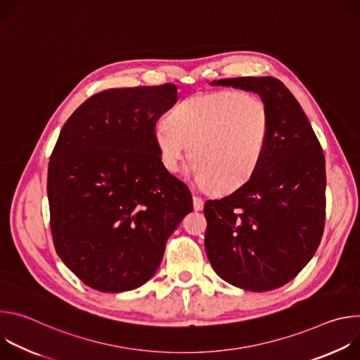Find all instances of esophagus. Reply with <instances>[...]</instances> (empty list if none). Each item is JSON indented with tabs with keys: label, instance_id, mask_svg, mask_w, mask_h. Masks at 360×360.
Returning a JSON list of instances; mask_svg holds the SVG:
<instances>
[{
	"label": "esophagus",
	"instance_id": "esophagus-1",
	"mask_svg": "<svg viewBox=\"0 0 360 360\" xmlns=\"http://www.w3.org/2000/svg\"><path fill=\"white\" fill-rule=\"evenodd\" d=\"M193 210L195 211H202V208H203V199L202 198H199V196H193Z\"/></svg>",
	"mask_w": 360,
	"mask_h": 360
}]
</instances>
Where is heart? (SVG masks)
<instances>
[{
	"label": "heart",
	"mask_w": 360,
	"mask_h": 360,
	"mask_svg": "<svg viewBox=\"0 0 360 360\" xmlns=\"http://www.w3.org/2000/svg\"><path fill=\"white\" fill-rule=\"evenodd\" d=\"M152 136L168 172H178L189 148L195 179L228 193L258 172L268 149L271 115L253 92H198L176 104L169 121L157 122Z\"/></svg>",
	"instance_id": "b5f03b06"
}]
</instances>
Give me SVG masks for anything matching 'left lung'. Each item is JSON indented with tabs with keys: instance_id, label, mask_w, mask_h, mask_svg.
I'll list each match as a JSON object with an SVG mask.
<instances>
[{
	"instance_id": "obj_1",
	"label": "left lung",
	"mask_w": 360,
	"mask_h": 360,
	"mask_svg": "<svg viewBox=\"0 0 360 360\" xmlns=\"http://www.w3.org/2000/svg\"><path fill=\"white\" fill-rule=\"evenodd\" d=\"M258 94L269 110L264 161L243 186L205 202V249L228 283L266 292L292 281L315 255L325 226L322 146L302 107L274 77L212 81Z\"/></svg>"
}]
</instances>
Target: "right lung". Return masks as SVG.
Segmentation results:
<instances>
[{
  "mask_svg": "<svg viewBox=\"0 0 360 360\" xmlns=\"http://www.w3.org/2000/svg\"><path fill=\"white\" fill-rule=\"evenodd\" d=\"M178 86L115 88L88 98L64 124L48 164L56 250L86 286L118 293L161 265L189 214L188 186L161 164L152 129Z\"/></svg>",
  "mask_w": 360,
  "mask_h": 360,
  "instance_id": "right-lung-1",
  "label": "right lung"
}]
</instances>
